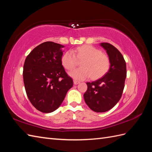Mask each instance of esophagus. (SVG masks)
I'll return each instance as SVG.
<instances>
[{
  "label": "esophagus",
  "mask_w": 152,
  "mask_h": 152,
  "mask_svg": "<svg viewBox=\"0 0 152 152\" xmlns=\"http://www.w3.org/2000/svg\"><path fill=\"white\" fill-rule=\"evenodd\" d=\"M79 83H80V81H78V80H74V85L78 84Z\"/></svg>",
  "instance_id": "esophagus-1"
}]
</instances>
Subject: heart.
Returning a JSON list of instances; mask_svg holds the SVG:
<instances>
[{
	"instance_id": "obj_1",
	"label": "heart",
	"mask_w": 152,
	"mask_h": 152,
	"mask_svg": "<svg viewBox=\"0 0 152 152\" xmlns=\"http://www.w3.org/2000/svg\"><path fill=\"white\" fill-rule=\"evenodd\" d=\"M76 58L82 60L80 63L82 68L74 69L69 72L70 76L76 80H86L90 76L93 80L98 79L108 72L110 65L107 55L91 45H83L73 51H66L63 55L61 62L66 69L70 70L75 66Z\"/></svg>"
}]
</instances>
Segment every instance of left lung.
Instances as JSON below:
<instances>
[{"label":"left lung","instance_id":"8db88e82","mask_svg":"<svg viewBox=\"0 0 152 152\" xmlns=\"http://www.w3.org/2000/svg\"><path fill=\"white\" fill-rule=\"evenodd\" d=\"M106 51L110 66L105 75L95 82L86 83L85 102L93 111L104 112L112 109L120 100L127 76L126 63L122 54L112 44L101 43Z\"/></svg>","mask_w":152,"mask_h":152}]
</instances>
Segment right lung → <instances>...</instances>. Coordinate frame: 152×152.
Returning a JSON list of instances; mask_svg holds the SVG:
<instances>
[{
	"label": "right lung",
	"mask_w": 152,
	"mask_h": 152,
	"mask_svg": "<svg viewBox=\"0 0 152 152\" xmlns=\"http://www.w3.org/2000/svg\"><path fill=\"white\" fill-rule=\"evenodd\" d=\"M63 46L53 42L38 45L25 59L23 76L27 95L35 108L56 110L63 102L73 80L61 62Z\"/></svg>",
	"instance_id": "right-lung-1"
}]
</instances>
